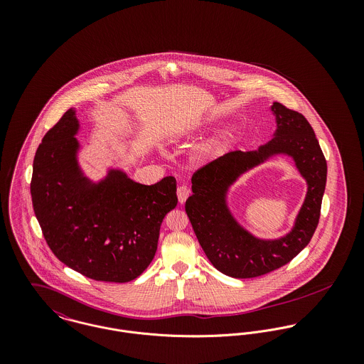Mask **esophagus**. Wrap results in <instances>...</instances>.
<instances>
[{
  "label": "esophagus",
  "instance_id": "obj_1",
  "mask_svg": "<svg viewBox=\"0 0 364 364\" xmlns=\"http://www.w3.org/2000/svg\"><path fill=\"white\" fill-rule=\"evenodd\" d=\"M176 195H178L179 203H185L186 199H188L189 195H191V191H189V188H188L186 185H181V186L178 188V191H176Z\"/></svg>",
  "mask_w": 364,
  "mask_h": 364
}]
</instances>
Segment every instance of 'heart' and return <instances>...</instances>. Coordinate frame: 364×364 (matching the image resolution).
<instances>
[{
  "instance_id": "heart-1",
  "label": "heart",
  "mask_w": 364,
  "mask_h": 364,
  "mask_svg": "<svg viewBox=\"0 0 364 364\" xmlns=\"http://www.w3.org/2000/svg\"><path fill=\"white\" fill-rule=\"evenodd\" d=\"M211 126H213V122L210 119H200V120H195V122H183V123L173 124L169 129V140L176 143V141H182V140L193 139L195 136L205 133ZM230 137H231V132L224 130L220 136H215L208 143L202 144L196 150L195 158L198 161H203V159L215 156L221 150V147L230 140Z\"/></svg>"
}]
</instances>
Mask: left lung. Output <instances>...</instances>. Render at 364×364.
Here are the masks:
<instances>
[{"label":"left lung","mask_w":364,"mask_h":364,"mask_svg":"<svg viewBox=\"0 0 364 364\" xmlns=\"http://www.w3.org/2000/svg\"><path fill=\"white\" fill-rule=\"evenodd\" d=\"M276 129L272 140L254 151H232L198 169L185 210L208 260L221 273L248 279L269 273L299 255L318 225L326 183V161L311 124L299 112L270 105ZM292 158L308 192L292 228L277 239H262L244 228L229 208L228 195L237 179L274 156Z\"/></svg>","instance_id":"1"}]
</instances>
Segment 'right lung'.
Returning a JSON list of instances; mask_svg holds the SVG:
<instances>
[{
	"mask_svg": "<svg viewBox=\"0 0 364 364\" xmlns=\"http://www.w3.org/2000/svg\"><path fill=\"white\" fill-rule=\"evenodd\" d=\"M80 129L71 107L43 137L33 159V210L64 264L100 282L126 283L154 259L162 220L178 203L176 179L141 185L119 166L90 178L80 162Z\"/></svg>",
	"mask_w": 364,
	"mask_h": 364,
	"instance_id": "1",
	"label": "right lung"
}]
</instances>
